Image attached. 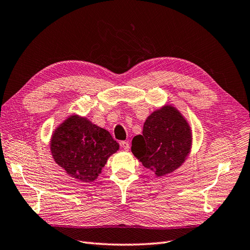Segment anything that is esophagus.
<instances>
[{
  "label": "esophagus",
  "instance_id": "1",
  "mask_svg": "<svg viewBox=\"0 0 250 250\" xmlns=\"http://www.w3.org/2000/svg\"><path fill=\"white\" fill-rule=\"evenodd\" d=\"M120 146L122 147L124 150H126V151H128V150H129V148H130L129 142H128V141H122V142H120Z\"/></svg>",
  "mask_w": 250,
  "mask_h": 250
}]
</instances>
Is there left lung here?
Returning a JSON list of instances; mask_svg holds the SVG:
<instances>
[{"instance_id":"left-lung-1","label":"left lung","mask_w":250,"mask_h":250,"mask_svg":"<svg viewBox=\"0 0 250 250\" xmlns=\"http://www.w3.org/2000/svg\"><path fill=\"white\" fill-rule=\"evenodd\" d=\"M192 145L190 126L179 111L165 106L147 118L143 134L135 135L131 151L157 176L173 172L185 162Z\"/></svg>"}]
</instances>
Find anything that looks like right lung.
<instances>
[{"label": "right lung", "instance_id": "right-lung-1", "mask_svg": "<svg viewBox=\"0 0 250 250\" xmlns=\"http://www.w3.org/2000/svg\"><path fill=\"white\" fill-rule=\"evenodd\" d=\"M118 149L119 144L107 130L78 116L65 120L51 140L54 161L70 176L83 183L94 181Z\"/></svg>", "mask_w": 250, "mask_h": 250}]
</instances>
